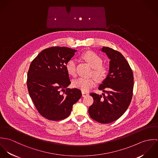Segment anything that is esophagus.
<instances>
[{
	"label": "esophagus",
	"instance_id": "34e87169",
	"mask_svg": "<svg viewBox=\"0 0 158 158\" xmlns=\"http://www.w3.org/2000/svg\"><path fill=\"white\" fill-rule=\"evenodd\" d=\"M81 93H82V97H85V96H86V95H88V92H81Z\"/></svg>",
	"mask_w": 158,
	"mask_h": 158
}]
</instances>
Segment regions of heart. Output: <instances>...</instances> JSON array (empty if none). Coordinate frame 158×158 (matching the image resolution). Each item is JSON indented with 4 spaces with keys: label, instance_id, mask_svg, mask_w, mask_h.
Returning <instances> with one entry per match:
<instances>
[{
    "label": "heart",
    "instance_id": "1",
    "mask_svg": "<svg viewBox=\"0 0 158 158\" xmlns=\"http://www.w3.org/2000/svg\"><path fill=\"white\" fill-rule=\"evenodd\" d=\"M81 57L85 60L93 70V75L99 80H103L106 75V69L102 66L103 60L102 58L95 53L88 51L82 54ZM66 69L68 73L70 75L76 74V61L73 59L69 60L66 64ZM97 83L94 78H83L80 77L72 81V85L74 88L79 89L83 92H86L94 88Z\"/></svg>",
    "mask_w": 158,
    "mask_h": 158
}]
</instances>
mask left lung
Masks as SVG:
<instances>
[{"mask_svg":"<svg viewBox=\"0 0 158 158\" xmlns=\"http://www.w3.org/2000/svg\"><path fill=\"white\" fill-rule=\"evenodd\" d=\"M100 50L110 60L109 71L98 87L104 96L90 94L94 103L89 108V114L98 122L109 123L120 118L128 108L133 96L134 78L129 64L120 52L108 47H103Z\"/></svg>","mask_w":158,"mask_h":158,"instance_id":"left-lung-1","label":"left lung"}]
</instances>
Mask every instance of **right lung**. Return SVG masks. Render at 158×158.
<instances>
[{
  "label": "right lung",
  "mask_w": 158,
  "mask_h": 158,
  "mask_svg": "<svg viewBox=\"0 0 158 158\" xmlns=\"http://www.w3.org/2000/svg\"><path fill=\"white\" fill-rule=\"evenodd\" d=\"M76 52L66 47H50L31 63L27 81L28 93L38 112L48 120L67 118L81 97L80 89L68 88L70 81L66 64Z\"/></svg>",
  "instance_id": "1"
}]
</instances>
